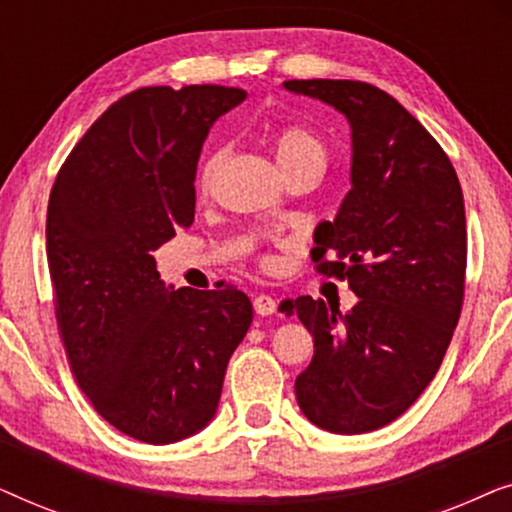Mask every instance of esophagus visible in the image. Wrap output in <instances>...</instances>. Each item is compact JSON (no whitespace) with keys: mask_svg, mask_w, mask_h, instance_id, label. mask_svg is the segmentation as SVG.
I'll use <instances>...</instances> for the list:
<instances>
[{"mask_svg":"<svg viewBox=\"0 0 512 512\" xmlns=\"http://www.w3.org/2000/svg\"><path fill=\"white\" fill-rule=\"evenodd\" d=\"M254 310H256V314H261V317H268V314L277 310L275 298L268 296V293H261V296L254 298Z\"/></svg>","mask_w":512,"mask_h":512,"instance_id":"obj_1","label":"esophagus"}]
</instances>
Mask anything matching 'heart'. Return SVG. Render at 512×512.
I'll return each mask as SVG.
<instances>
[{"mask_svg": "<svg viewBox=\"0 0 512 512\" xmlns=\"http://www.w3.org/2000/svg\"><path fill=\"white\" fill-rule=\"evenodd\" d=\"M272 153H275L279 167L286 177L291 174L303 172V170H324L326 167V146L321 142L317 132H312L305 125H282L272 132L270 137ZM223 153L214 151L212 156L205 158V163L200 167L198 174V186L202 193H207L212 188L214 174L219 170Z\"/></svg>", "mask_w": 512, "mask_h": 512, "instance_id": "b5f03b06", "label": "heart"}]
</instances>
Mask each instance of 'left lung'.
<instances>
[{"mask_svg": "<svg viewBox=\"0 0 512 512\" xmlns=\"http://www.w3.org/2000/svg\"><path fill=\"white\" fill-rule=\"evenodd\" d=\"M284 86L352 125V191L314 233L312 261L359 296L345 314L310 296L286 303L314 338L296 398L319 429L375 431L417 401L450 347L466 286L464 193L447 153L384 90L347 79Z\"/></svg>", "mask_w": 512, "mask_h": 512, "instance_id": "obj_1", "label": "left lung"}]
</instances>
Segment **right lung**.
<instances>
[{
    "instance_id": "right-lung-1",
    "label": "right lung",
    "mask_w": 512,
    "mask_h": 512,
    "mask_svg": "<svg viewBox=\"0 0 512 512\" xmlns=\"http://www.w3.org/2000/svg\"><path fill=\"white\" fill-rule=\"evenodd\" d=\"M244 97L226 86L132 90L79 139L48 198L46 256L69 366L93 408L142 443H177L214 417L254 319L237 289L167 291L153 258L191 228L202 142Z\"/></svg>"
}]
</instances>
